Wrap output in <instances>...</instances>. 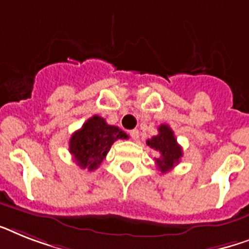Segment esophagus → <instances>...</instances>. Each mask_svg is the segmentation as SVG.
I'll return each mask as SVG.
<instances>
[{"instance_id":"1","label":"esophagus","mask_w":249,"mask_h":249,"mask_svg":"<svg viewBox=\"0 0 249 249\" xmlns=\"http://www.w3.org/2000/svg\"><path fill=\"white\" fill-rule=\"evenodd\" d=\"M129 134H130V137H131V139H133V141H138V139H139V130H138V129H133V130L129 131Z\"/></svg>"}]
</instances>
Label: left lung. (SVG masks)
Here are the masks:
<instances>
[{
	"label": "left lung",
	"instance_id": "8db88e82",
	"mask_svg": "<svg viewBox=\"0 0 249 249\" xmlns=\"http://www.w3.org/2000/svg\"><path fill=\"white\" fill-rule=\"evenodd\" d=\"M147 145L160 153L159 159L155 160H156V165L161 173L170 171L177 163H179L181 156H183V149L178 144L174 131L166 124L160 125L159 134L148 139Z\"/></svg>",
	"mask_w": 249,
	"mask_h": 249
}]
</instances>
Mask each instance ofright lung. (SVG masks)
Segmentation results:
<instances>
[{
  "instance_id": "right-lung-1",
  "label": "right lung",
  "mask_w": 249,
  "mask_h": 249,
  "mask_svg": "<svg viewBox=\"0 0 249 249\" xmlns=\"http://www.w3.org/2000/svg\"><path fill=\"white\" fill-rule=\"evenodd\" d=\"M126 138V133L94 115L71 135L69 151L79 166L92 171L100 166L114 142Z\"/></svg>"
}]
</instances>
